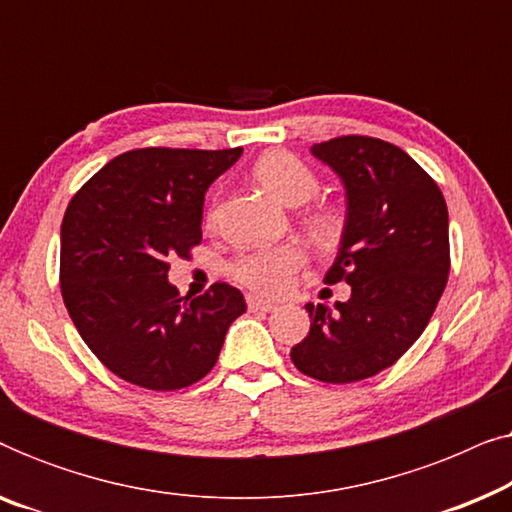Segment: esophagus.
<instances>
[{
	"instance_id": "obj_1",
	"label": "esophagus",
	"mask_w": 512,
	"mask_h": 512,
	"mask_svg": "<svg viewBox=\"0 0 512 512\" xmlns=\"http://www.w3.org/2000/svg\"><path fill=\"white\" fill-rule=\"evenodd\" d=\"M247 305H249L251 312H272V310H275V305L268 303V300L256 298V296H249L247 298Z\"/></svg>"
}]
</instances>
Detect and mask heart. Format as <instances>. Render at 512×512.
<instances>
[{
  "label": "heart",
  "instance_id": "obj_1",
  "mask_svg": "<svg viewBox=\"0 0 512 512\" xmlns=\"http://www.w3.org/2000/svg\"><path fill=\"white\" fill-rule=\"evenodd\" d=\"M254 177L272 198L289 207L303 205L319 191V181L310 167L286 151L265 153L254 167ZM209 219H214V212H209ZM303 263L305 251L298 244H272L237 258L233 277L261 296L277 298L291 289Z\"/></svg>",
  "mask_w": 512,
  "mask_h": 512
}]
</instances>
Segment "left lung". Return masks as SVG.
I'll return each instance as SVG.
<instances>
[{
	"label": "left lung",
	"mask_w": 512,
	"mask_h": 512,
	"mask_svg": "<svg viewBox=\"0 0 512 512\" xmlns=\"http://www.w3.org/2000/svg\"><path fill=\"white\" fill-rule=\"evenodd\" d=\"M345 188V228L326 284L345 303H307L310 333L291 349L300 373L328 384L373 377L424 333L450 275V221L436 181L398 146L375 137L312 144Z\"/></svg>",
	"instance_id": "obj_1"
}]
</instances>
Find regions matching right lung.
Returning a JSON list of instances; mask_svg holds the SVG:
<instances>
[{
	"label": "right lung",
	"mask_w": 512,
	"mask_h": 512,
	"mask_svg": "<svg viewBox=\"0 0 512 512\" xmlns=\"http://www.w3.org/2000/svg\"><path fill=\"white\" fill-rule=\"evenodd\" d=\"M242 149H137L102 167L69 202L60 230L62 300L76 331L121 380L184 389L214 368L247 303L214 284L181 298L167 261L202 240L207 188Z\"/></svg>",
	"instance_id": "obj_1"
}]
</instances>
